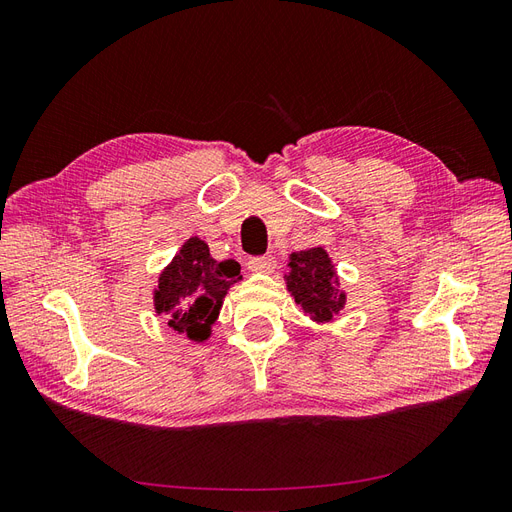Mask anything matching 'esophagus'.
<instances>
[{
	"label": "esophagus",
	"mask_w": 512,
	"mask_h": 512,
	"mask_svg": "<svg viewBox=\"0 0 512 512\" xmlns=\"http://www.w3.org/2000/svg\"><path fill=\"white\" fill-rule=\"evenodd\" d=\"M275 258L273 256H258V258H250V262H247V269H250L252 273H265V275H269V273H273L275 271Z\"/></svg>",
	"instance_id": "esophagus-1"
}]
</instances>
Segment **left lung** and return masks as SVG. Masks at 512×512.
I'll return each instance as SVG.
<instances>
[{
  "mask_svg": "<svg viewBox=\"0 0 512 512\" xmlns=\"http://www.w3.org/2000/svg\"><path fill=\"white\" fill-rule=\"evenodd\" d=\"M286 290L303 316L314 324H331L346 305V290L339 286L335 262L324 247L292 252L288 256Z\"/></svg>",
  "mask_w": 512,
  "mask_h": 512,
  "instance_id": "obj_1",
  "label": "left lung"
}]
</instances>
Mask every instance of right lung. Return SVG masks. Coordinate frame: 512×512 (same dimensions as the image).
<instances>
[{"mask_svg": "<svg viewBox=\"0 0 512 512\" xmlns=\"http://www.w3.org/2000/svg\"><path fill=\"white\" fill-rule=\"evenodd\" d=\"M241 282L235 260L218 262L200 237L183 241L153 286V309L164 314L168 327L190 342L205 344L220 318L228 290Z\"/></svg>", "mask_w": 512, "mask_h": 512, "instance_id": "right-lung-1", "label": "right lung"}]
</instances>
